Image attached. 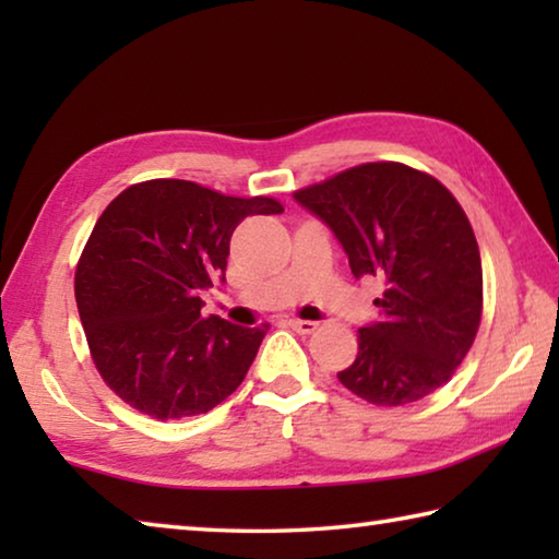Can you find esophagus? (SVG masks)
Instances as JSON below:
<instances>
[{"label":"esophagus","mask_w":559,"mask_h":559,"mask_svg":"<svg viewBox=\"0 0 559 559\" xmlns=\"http://www.w3.org/2000/svg\"><path fill=\"white\" fill-rule=\"evenodd\" d=\"M288 325L296 330V333H300V335H310L313 333V330L318 328L313 320H298V318H293V320H288Z\"/></svg>","instance_id":"obj_1"}]
</instances>
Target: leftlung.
Listing matches in <instances>:
<instances>
[{"label":"left lung","mask_w":559,"mask_h":559,"mask_svg":"<svg viewBox=\"0 0 559 559\" xmlns=\"http://www.w3.org/2000/svg\"><path fill=\"white\" fill-rule=\"evenodd\" d=\"M330 226L355 278H382L377 323L359 328L355 362L337 372L380 406L421 400L451 380L480 325L484 271L461 204L439 179L400 163H367L298 189Z\"/></svg>","instance_id":"left-lung-1"}]
</instances>
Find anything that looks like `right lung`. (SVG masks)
<instances>
[{"label": "right lung", "mask_w": 559, "mask_h": 559, "mask_svg": "<svg viewBox=\"0 0 559 559\" xmlns=\"http://www.w3.org/2000/svg\"><path fill=\"white\" fill-rule=\"evenodd\" d=\"M271 197H226L187 179L128 187L100 214L75 269V302L106 384L132 409L182 419L214 409L257 357L269 325L202 318L226 281L236 226L281 214Z\"/></svg>", "instance_id": "add662e5"}]
</instances>
